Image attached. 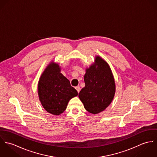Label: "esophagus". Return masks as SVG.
Segmentation results:
<instances>
[{
  "label": "esophagus",
  "instance_id": "1",
  "mask_svg": "<svg viewBox=\"0 0 157 157\" xmlns=\"http://www.w3.org/2000/svg\"><path fill=\"white\" fill-rule=\"evenodd\" d=\"M75 89H76V90H77V92L79 93V92H80V86H76V87H75Z\"/></svg>",
  "mask_w": 157,
  "mask_h": 157
}]
</instances>
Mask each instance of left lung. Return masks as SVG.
Here are the masks:
<instances>
[{"label":"left lung","instance_id":"obj_1","mask_svg":"<svg viewBox=\"0 0 157 157\" xmlns=\"http://www.w3.org/2000/svg\"><path fill=\"white\" fill-rule=\"evenodd\" d=\"M85 86L78 97L85 109L92 114L105 110L111 103L115 94V82L109 64L100 56H96L84 76Z\"/></svg>","mask_w":157,"mask_h":157}]
</instances>
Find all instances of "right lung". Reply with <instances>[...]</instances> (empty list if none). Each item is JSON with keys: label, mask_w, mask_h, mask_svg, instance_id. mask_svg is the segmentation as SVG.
Here are the masks:
<instances>
[{"label": "right lung", "mask_w": 157, "mask_h": 157, "mask_svg": "<svg viewBox=\"0 0 157 157\" xmlns=\"http://www.w3.org/2000/svg\"><path fill=\"white\" fill-rule=\"evenodd\" d=\"M58 63L51 61L40 77L38 82L39 100L45 110L54 115L65 111L69 101L78 92L61 72Z\"/></svg>", "instance_id": "add662e5"}]
</instances>
